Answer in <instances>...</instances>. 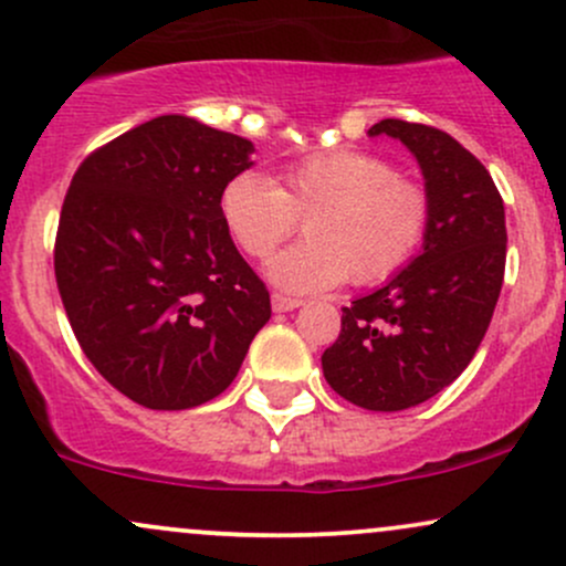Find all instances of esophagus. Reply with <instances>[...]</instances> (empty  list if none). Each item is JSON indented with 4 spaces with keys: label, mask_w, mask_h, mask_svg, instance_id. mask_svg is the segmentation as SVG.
<instances>
[{
    "label": "esophagus",
    "mask_w": 566,
    "mask_h": 566,
    "mask_svg": "<svg viewBox=\"0 0 566 566\" xmlns=\"http://www.w3.org/2000/svg\"><path fill=\"white\" fill-rule=\"evenodd\" d=\"M271 305H274V311H279V314H284V311L301 308L303 301H297V297H287V295H271Z\"/></svg>",
    "instance_id": "1"
}]
</instances>
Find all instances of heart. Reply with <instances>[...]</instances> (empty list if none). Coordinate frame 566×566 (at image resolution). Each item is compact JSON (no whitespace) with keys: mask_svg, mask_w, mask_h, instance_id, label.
Masks as SVG:
<instances>
[{"mask_svg":"<svg viewBox=\"0 0 566 566\" xmlns=\"http://www.w3.org/2000/svg\"><path fill=\"white\" fill-rule=\"evenodd\" d=\"M220 216L252 258H269L305 218V242L271 258L265 276L308 295L348 276L378 284L399 274L423 247L431 199L386 159L340 148L287 165L279 186L252 170L233 175L220 193Z\"/></svg>","mask_w":566,"mask_h":566,"instance_id":"1","label":"heart"}]
</instances>
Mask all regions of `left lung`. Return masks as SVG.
<instances>
[{"instance_id": "1", "label": "left lung", "mask_w": 566, "mask_h": 566, "mask_svg": "<svg viewBox=\"0 0 566 566\" xmlns=\"http://www.w3.org/2000/svg\"><path fill=\"white\" fill-rule=\"evenodd\" d=\"M367 135L401 140L418 159L431 223L423 250L399 274L343 308L322 369L350 405L399 412L471 365L503 287L509 233L490 172L452 135L401 119H382Z\"/></svg>"}]
</instances>
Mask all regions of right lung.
<instances>
[{"label": "right lung", "instance_id": "1", "mask_svg": "<svg viewBox=\"0 0 566 566\" xmlns=\"http://www.w3.org/2000/svg\"><path fill=\"white\" fill-rule=\"evenodd\" d=\"M252 151L167 114L97 148L71 180L55 239L63 308L97 373L143 407L216 399L271 319L269 290L220 216Z\"/></svg>", "mask_w": 566, "mask_h": 566}]
</instances>
